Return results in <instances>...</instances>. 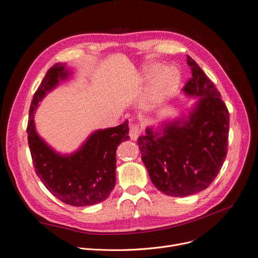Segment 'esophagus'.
Returning <instances> with one entry per match:
<instances>
[{
	"label": "esophagus",
	"instance_id": "34e87169",
	"mask_svg": "<svg viewBox=\"0 0 258 258\" xmlns=\"http://www.w3.org/2000/svg\"><path fill=\"white\" fill-rule=\"evenodd\" d=\"M142 134V129L140 128L139 124H134V126L130 127L129 130V137L131 140H137Z\"/></svg>",
	"mask_w": 258,
	"mask_h": 258
}]
</instances>
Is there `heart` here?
I'll return each mask as SVG.
<instances>
[{
	"label": "heart",
	"mask_w": 258,
	"mask_h": 258,
	"mask_svg": "<svg viewBox=\"0 0 258 258\" xmlns=\"http://www.w3.org/2000/svg\"><path fill=\"white\" fill-rule=\"evenodd\" d=\"M147 79L154 76L147 93L148 102L153 104L160 103L172 95L181 81V76L176 69L166 68L159 71V67L153 66L146 69Z\"/></svg>",
	"instance_id": "heart-1"
}]
</instances>
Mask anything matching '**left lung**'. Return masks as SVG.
<instances>
[{"label": "left lung", "mask_w": 258, "mask_h": 258, "mask_svg": "<svg viewBox=\"0 0 258 258\" xmlns=\"http://www.w3.org/2000/svg\"><path fill=\"white\" fill-rule=\"evenodd\" d=\"M191 77L183 91L200 97L188 120L168 123L162 136L146 129L138 139L142 161L156 188L172 197L204 190L220 172L228 151L229 112L221 93L187 56Z\"/></svg>", "instance_id": "1"}]
</instances>
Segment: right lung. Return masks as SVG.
I'll return each mask as SVG.
<instances>
[{
    "label": "right lung",
    "instance_id": "add662e5",
    "mask_svg": "<svg viewBox=\"0 0 258 258\" xmlns=\"http://www.w3.org/2000/svg\"><path fill=\"white\" fill-rule=\"evenodd\" d=\"M69 72L61 63L51 67L35 91L29 112L28 142L36 175L54 197L74 207L102 202L113 190L116 176V148L130 140L128 120L119 126L98 130L79 152L60 156L44 143L34 128L33 116L45 93L64 80Z\"/></svg>",
    "mask_w": 258,
    "mask_h": 258
}]
</instances>
